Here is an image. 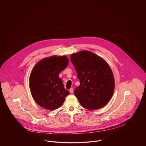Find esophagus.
Listing matches in <instances>:
<instances>
[{"label": "esophagus", "mask_w": 146, "mask_h": 146, "mask_svg": "<svg viewBox=\"0 0 146 146\" xmlns=\"http://www.w3.org/2000/svg\"><path fill=\"white\" fill-rule=\"evenodd\" d=\"M70 93H71V94H72L73 93V92H74V89H73V88H71L70 89Z\"/></svg>", "instance_id": "34e87169"}]
</instances>
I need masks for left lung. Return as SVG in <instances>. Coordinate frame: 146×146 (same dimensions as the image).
I'll return each instance as SVG.
<instances>
[{
    "instance_id": "8db88e82",
    "label": "left lung",
    "mask_w": 146,
    "mask_h": 146,
    "mask_svg": "<svg viewBox=\"0 0 146 146\" xmlns=\"http://www.w3.org/2000/svg\"><path fill=\"white\" fill-rule=\"evenodd\" d=\"M80 85L74 94L84 108L89 110L101 108L112 98L115 89L112 71L102 57L88 51L82 50L70 56Z\"/></svg>"
}]
</instances>
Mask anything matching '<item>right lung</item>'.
Returning <instances> with one entry per match:
<instances>
[{
  "label": "right lung",
  "instance_id": "right-lung-1",
  "mask_svg": "<svg viewBox=\"0 0 146 146\" xmlns=\"http://www.w3.org/2000/svg\"><path fill=\"white\" fill-rule=\"evenodd\" d=\"M68 63L67 56H53L42 59L33 68L30 89L33 99L40 107L48 110L57 109L70 94L59 77Z\"/></svg>",
  "mask_w": 146,
  "mask_h": 146
}]
</instances>
